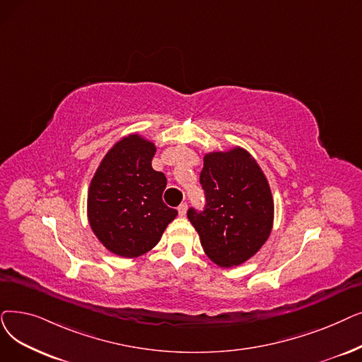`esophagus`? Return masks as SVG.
<instances>
[{
	"label": "esophagus",
	"mask_w": 362,
	"mask_h": 362,
	"mask_svg": "<svg viewBox=\"0 0 362 362\" xmlns=\"http://www.w3.org/2000/svg\"><path fill=\"white\" fill-rule=\"evenodd\" d=\"M177 211H179V214L183 217V216L186 214V211H187V204H186V202H182L180 206L177 207Z\"/></svg>",
	"instance_id": "1"
}]
</instances>
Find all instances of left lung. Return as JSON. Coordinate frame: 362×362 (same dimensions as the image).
Wrapping results in <instances>:
<instances>
[{
    "label": "left lung",
    "mask_w": 362,
    "mask_h": 362,
    "mask_svg": "<svg viewBox=\"0 0 362 362\" xmlns=\"http://www.w3.org/2000/svg\"><path fill=\"white\" fill-rule=\"evenodd\" d=\"M206 207L187 210L206 255L222 268L253 257L269 238L274 199L268 179L245 149L204 155L199 176Z\"/></svg>",
    "instance_id": "1"
}]
</instances>
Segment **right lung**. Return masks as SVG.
Segmentation results:
<instances>
[{
    "instance_id": "right-lung-1",
    "label": "right lung",
    "mask_w": 362,
    "mask_h": 362,
    "mask_svg": "<svg viewBox=\"0 0 362 362\" xmlns=\"http://www.w3.org/2000/svg\"><path fill=\"white\" fill-rule=\"evenodd\" d=\"M156 148L139 134L107 151L91 179L87 216L91 230L111 253L137 257L160 243L177 211L167 207V179L152 168Z\"/></svg>"
}]
</instances>
